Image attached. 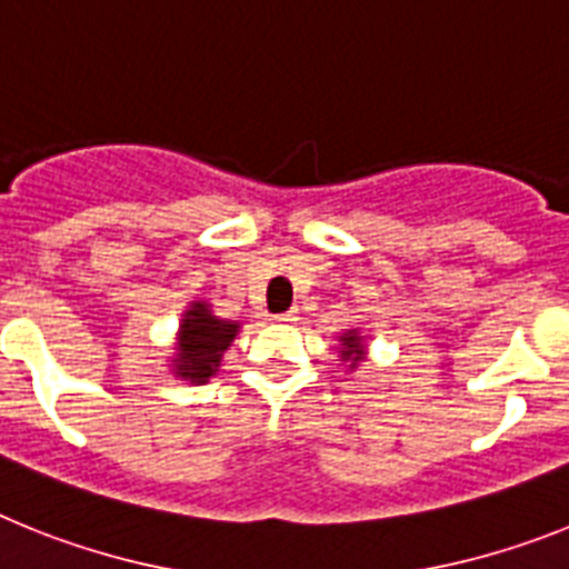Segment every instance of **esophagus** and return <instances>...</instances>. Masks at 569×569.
<instances>
[{
	"label": "esophagus",
	"mask_w": 569,
	"mask_h": 569,
	"mask_svg": "<svg viewBox=\"0 0 569 569\" xmlns=\"http://www.w3.org/2000/svg\"><path fill=\"white\" fill-rule=\"evenodd\" d=\"M274 320H278V323H295V320H298V309H289V312H283V315H274Z\"/></svg>",
	"instance_id": "34e87169"
}]
</instances>
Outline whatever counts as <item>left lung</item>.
Masks as SVG:
<instances>
[{
    "label": "left lung",
    "instance_id": "8db88e82",
    "mask_svg": "<svg viewBox=\"0 0 569 569\" xmlns=\"http://www.w3.org/2000/svg\"><path fill=\"white\" fill-rule=\"evenodd\" d=\"M367 358V343H363V335L358 329H349V332L340 335V360L349 363V369H355L360 360Z\"/></svg>",
    "mask_w": 569,
    "mask_h": 569
}]
</instances>
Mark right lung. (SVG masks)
Here are the masks:
<instances>
[{
	"label": "right lung",
	"mask_w": 569,
	"mask_h": 569,
	"mask_svg": "<svg viewBox=\"0 0 569 569\" xmlns=\"http://www.w3.org/2000/svg\"><path fill=\"white\" fill-rule=\"evenodd\" d=\"M237 332H240L237 320H220L211 315L209 303L194 300L182 315L180 335H177V355L171 360L177 378L206 383L211 375H217L223 352Z\"/></svg>",
	"instance_id": "right-lung-1"
}]
</instances>
